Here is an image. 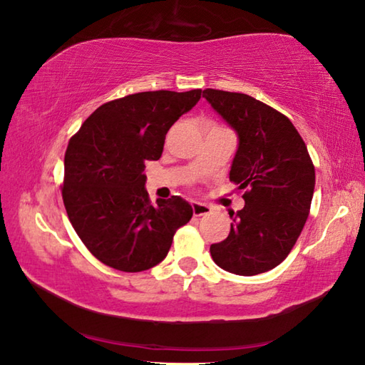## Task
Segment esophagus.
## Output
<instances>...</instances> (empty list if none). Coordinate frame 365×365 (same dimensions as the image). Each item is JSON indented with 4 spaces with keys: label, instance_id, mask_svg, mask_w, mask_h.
I'll return each mask as SVG.
<instances>
[{
    "label": "esophagus",
    "instance_id": "1",
    "mask_svg": "<svg viewBox=\"0 0 365 365\" xmlns=\"http://www.w3.org/2000/svg\"><path fill=\"white\" fill-rule=\"evenodd\" d=\"M191 209H193V215H195V217H201V215H207V214H211V211H212L211 206L202 205V202H197V201L191 202Z\"/></svg>",
    "mask_w": 365,
    "mask_h": 365
}]
</instances>
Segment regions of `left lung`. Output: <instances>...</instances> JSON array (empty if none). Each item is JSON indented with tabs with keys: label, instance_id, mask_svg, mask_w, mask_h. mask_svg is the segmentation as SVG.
Listing matches in <instances>:
<instances>
[{
	"label": "left lung",
	"instance_id": "8db88e82",
	"mask_svg": "<svg viewBox=\"0 0 365 365\" xmlns=\"http://www.w3.org/2000/svg\"><path fill=\"white\" fill-rule=\"evenodd\" d=\"M202 96L238 135L230 182L245 207L230 212V233L211 245L220 269L257 275L289 255L304 227L316 187L306 143L287 115L245 93L206 88Z\"/></svg>",
	"mask_w": 365,
	"mask_h": 365
}]
</instances>
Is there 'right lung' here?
<instances>
[{
  "label": "right lung",
  "instance_id": "right-lung-1",
  "mask_svg": "<svg viewBox=\"0 0 365 365\" xmlns=\"http://www.w3.org/2000/svg\"><path fill=\"white\" fill-rule=\"evenodd\" d=\"M200 98L201 90L123 96L98 108L71 138L63 200L73 230L98 261L122 272L151 269L190 222L193 209L180 196L151 205L145 164L160 158L169 128Z\"/></svg>",
  "mask_w": 365,
  "mask_h": 365
}]
</instances>
